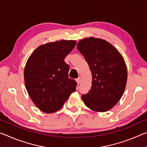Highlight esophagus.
Segmentation results:
<instances>
[{"label":"esophagus","instance_id":"34e87169","mask_svg":"<svg viewBox=\"0 0 147 147\" xmlns=\"http://www.w3.org/2000/svg\"><path fill=\"white\" fill-rule=\"evenodd\" d=\"M76 82H77V84H79L80 83V81H81L80 77H78V78H76Z\"/></svg>","mask_w":147,"mask_h":147}]
</instances>
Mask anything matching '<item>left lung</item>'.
Here are the masks:
<instances>
[{"label":"left lung","instance_id":"left-lung-1","mask_svg":"<svg viewBox=\"0 0 147 147\" xmlns=\"http://www.w3.org/2000/svg\"><path fill=\"white\" fill-rule=\"evenodd\" d=\"M77 49L88 62L92 86L82 98L89 109L105 112L116 105L123 96L127 82V68L120 53L106 40L93 37L77 44Z\"/></svg>","mask_w":147,"mask_h":147}]
</instances>
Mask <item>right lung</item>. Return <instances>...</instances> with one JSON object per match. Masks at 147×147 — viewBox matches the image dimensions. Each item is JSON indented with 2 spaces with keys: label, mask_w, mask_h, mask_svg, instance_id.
<instances>
[{
  "label": "right lung",
  "mask_w": 147,
  "mask_h": 147,
  "mask_svg": "<svg viewBox=\"0 0 147 147\" xmlns=\"http://www.w3.org/2000/svg\"><path fill=\"white\" fill-rule=\"evenodd\" d=\"M76 44L74 40L44 44L35 50L26 62V89L35 105L45 113L58 111L76 91V82L69 78V65L64 61Z\"/></svg>",
  "instance_id": "1"
}]
</instances>
